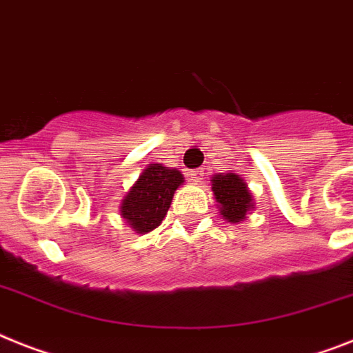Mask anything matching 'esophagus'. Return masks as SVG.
<instances>
[{
    "label": "esophagus",
    "mask_w": 353,
    "mask_h": 353,
    "mask_svg": "<svg viewBox=\"0 0 353 353\" xmlns=\"http://www.w3.org/2000/svg\"><path fill=\"white\" fill-rule=\"evenodd\" d=\"M188 177H190L194 183H201L204 179V170L203 168H195V170H192L190 174H188Z\"/></svg>",
    "instance_id": "esophagus-1"
}]
</instances>
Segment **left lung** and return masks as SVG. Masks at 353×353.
Returning a JSON list of instances; mask_svg holds the SVG:
<instances>
[{"label": "left lung", "instance_id": "obj_1", "mask_svg": "<svg viewBox=\"0 0 353 353\" xmlns=\"http://www.w3.org/2000/svg\"><path fill=\"white\" fill-rule=\"evenodd\" d=\"M212 192L219 203V213L228 222L236 224L244 221L254 208L253 195L241 176L233 172L212 177Z\"/></svg>", "mask_w": 353, "mask_h": 353}]
</instances>
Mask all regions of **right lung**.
I'll list each match as a JSON object with an SVG mask.
<instances>
[{"label": "right lung", "mask_w": 353, "mask_h": 353, "mask_svg": "<svg viewBox=\"0 0 353 353\" xmlns=\"http://www.w3.org/2000/svg\"><path fill=\"white\" fill-rule=\"evenodd\" d=\"M185 183V177L176 168L163 167L159 163L149 165L121 199L120 215L136 233L152 232L161 224L170 208L174 192Z\"/></svg>", "instance_id": "1"}]
</instances>
